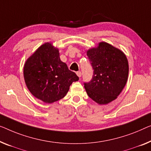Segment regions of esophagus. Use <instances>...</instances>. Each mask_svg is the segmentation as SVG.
Returning <instances> with one entry per match:
<instances>
[{
    "label": "esophagus",
    "mask_w": 151,
    "mask_h": 151,
    "mask_svg": "<svg viewBox=\"0 0 151 151\" xmlns=\"http://www.w3.org/2000/svg\"><path fill=\"white\" fill-rule=\"evenodd\" d=\"M76 75H77L78 77H81V71H78V72H76Z\"/></svg>",
    "instance_id": "esophagus-1"
}]
</instances>
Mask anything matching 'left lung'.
Segmentation results:
<instances>
[{
	"label": "left lung",
	"mask_w": 151,
	"mask_h": 151,
	"mask_svg": "<svg viewBox=\"0 0 151 151\" xmlns=\"http://www.w3.org/2000/svg\"><path fill=\"white\" fill-rule=\"evenodd\" d=\"M87 55L94 70L91 81L84 83L87 95L98 104H109L117 98L127 81V57L106 42L88 49Z\"/></svg>",
	"instance_id": "8db88e82"
}]
</instances>
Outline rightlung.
<instances>
[{
    "instance_id": "1",
    "label": "right lung",
    "mask_w": 151,
    "mask_h": 151,
    "mask_svg": "<svg viewBox=\"0 0 151 151\" xmlns=\"http://www.w3.org/2000/svg\"><path fill=\"white\" fill-rule=\"evenodd\" d=\"M24 78L31 93L47 104L60 100L78 77L60 58L59 49L51 42L40 45L25 62Z\"/></svg>"
}]
</instances>
